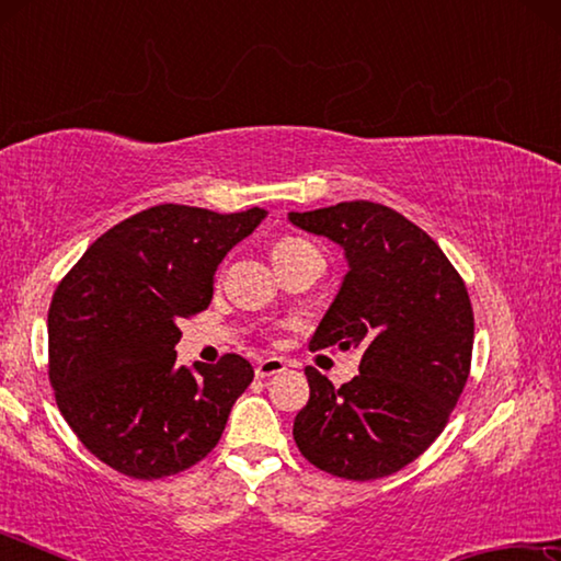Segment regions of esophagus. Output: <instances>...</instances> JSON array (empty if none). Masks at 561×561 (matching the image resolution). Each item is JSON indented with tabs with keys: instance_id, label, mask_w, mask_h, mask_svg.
Returning <instances> with one entry per match:
<instances>
[{
	"instance_id": "obj_1",
	"label": "esophagus",
	"mask_w": 561,
	"mask_h": 561,
	"mask_svg": "<svg viewBox=\"0 0 561 561\" xmlns=\"http://www.w3.org/2000/svg\"><path fill=\"white\" fill-rule=\"evenodd\" d=\"M282 371H287V360L272 356V358L260 360L257 368H254V376H257V378H270L274 374H282Z\"/></svg>"
}]
</instances>
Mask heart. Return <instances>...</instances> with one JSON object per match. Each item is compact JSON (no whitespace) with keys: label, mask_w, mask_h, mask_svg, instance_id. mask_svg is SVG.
<instances>
[{"label":"heart","mask_w":561,"mask_h":561,"mask_svg":"<svg viewBox=\"0 0 561 561\" xmlns=\"http://www.w3.org/2000/svg\"><path fill=\"white\" fill-rule=\"evenodd\" d=\"M307 242L301 240H291V237H287V240H279L277 244L272 247V260H284V257H291L294 252L299 250H307Z\"/></svg>","instance_id":"heart-1"}]
</instances>
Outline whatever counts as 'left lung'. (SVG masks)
<instances>
[{
	"mask_svg": "<svg viewBox=\"0 0 561 561\" xmlns=\"http://www.w3.org/2000/svg\"><path fill=\"white\" fill-rule=\"evenodd\" d=\"M289 222L329 237L348 272L309 348H360L358 376L334 388L307 368L309 401L294 440L319 470L378 480L443 433L470 374L474 319L460 274L421 227L391 207L354 201Z\"/></svg>",
	"mask_w": 561,
	"mask_h": 561,
	"instance_id": "8db88e82",
	"label": "left lung"
}]
</instances>
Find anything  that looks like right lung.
Returning a JSON list of instances; mask_svg holds the SVG:
<instances>
[{
    "label": "right lung",
    "instance_id": "add662e5",
    "mask_svg": "<svg viewBox=\"0 0 561 561\" xmlns=\"http://www.w3.org/2000/svg\"><path fill=\"white\" fill-rule=\"evenodd\" d=\"M267 210L220 215L156 205L111 227L73 264L49 307V381L79 440L128 478L158 480L210 453L250 360L175 364L178 319L207 309L217 264Z\"/></svg>",
    "mask_w": 561,
    "mask_h": 561
}]
</instances>
